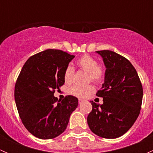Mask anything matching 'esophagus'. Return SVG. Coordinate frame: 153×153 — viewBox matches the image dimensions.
<instances>
[{"label": "esophagus", "mask_w": 153, "mask_h": 153, "mask_svg": "<svg viewBox=\"0 0 153 153\" xmlns=\"http://www.w3.org/2000/svg\"><path fill=\"white\" fill-rule=\"evenodd\" d=\"M83 102H84V100H83V99H78V104H82Z\"/></svg>", "instance_id": "34e87169"}]
</instances>
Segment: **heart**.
Wrapping results in <instances>:
<instances>
[{"label": "heart", "instance_id": "heart-1", "mask_svg": "<svg viewBox=\"0 0 153 153\" xmlns=\"http://www.w3.org/2000/svg\"><path fill=\"white\" fill-rule=\"evenodd\" d=\"M77 65L83 70L86 71L89 74V81L95 84H100L104 81L105 78V67L102 64H98V61L94 57L89 55H84L77 61ZM74 68L68 66L65 69L64 74V81L67 84L72 82L74 75ZM95 89L92 86H74L70 89L71 94L75 96L81 98H86L93 93Z\"/></svg>", "mask_w": 153, "mask_h": 153}]
</instances>
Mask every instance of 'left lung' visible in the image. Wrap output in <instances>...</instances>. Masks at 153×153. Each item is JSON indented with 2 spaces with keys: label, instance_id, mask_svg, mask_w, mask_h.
<instances>
[{
  "label": "left lung",
  "instance_id": "1",
  "mask_svg": "<svg viewBox=\"0 0 153 153\" xmlns=\"http://www.w3.org/2000/svg\"><path fill=\"white\" fill-rule=\"evenodd\" d=\"M106 67L102 87L96 95L103 104L93 102L87 123L101 138H116L126 133L140 114L143 87L135 67L126 58L110 50L97 51Z\"/></svg>",
  "mask_w": 153,
  "mask_h": 153
}]
</instances>
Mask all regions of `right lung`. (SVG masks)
<instances>
[{"instance_id": "right-lung-1", "label": "right lung", "mask_w": 153, "mask_h": 153, "mask_svg": "<svg viewBox=\"0 0 153 153\" xmlns=\"http://www.w3.org/2000/svg\"><path fill=\"white\" fill-rule=\"evenodd\" d=\"M75 56L59 49H47L26 61L15 86L18 114L26 129L41 139H52L64 132L78 100L54 96L64 84L65 69Z\"/></svg>"}]
</instances>
